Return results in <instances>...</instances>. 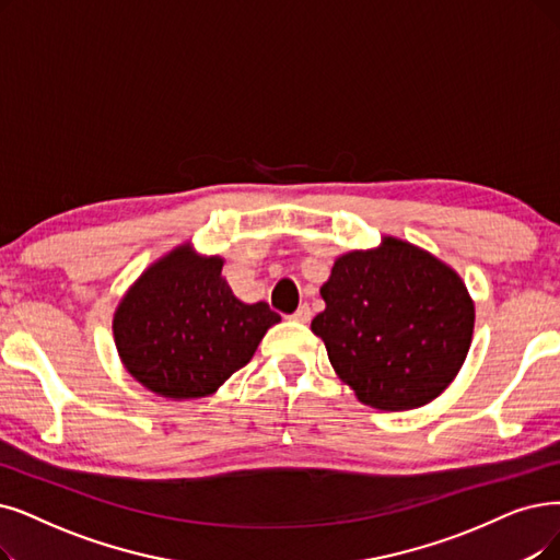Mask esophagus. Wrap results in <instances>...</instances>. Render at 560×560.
Listing matches in <instances>:
<instances>
[{
	"instance_id": "34e87169",
	"label": "esophagus",
	"mask_w": 560,
	"mask_h": 560,
	"mask_svg": "<svg viewBox=\"0 0 560 560\" xmlns=\"http://www.w3.org/2000/svg\"><path fill=\"white\" fill-rule=\"evenodd\" d=\"M310 317H312V312H310V305H307V303L299 305V310H296L294 315H292V319H294V322H299V324H307V322H310Z\"/></svg>"
}]
</instances>
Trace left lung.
Wrapping results in <instances>:
<instances>
[{
  "instance_id": "obj_1",
  "label": "left lung",
  "mask_w": 560,
  "mask_h": 560,
  "mask_svg": "<svg viewBox=\"0 0 560 560\" xmlns=\"http://www.w3.org/2000/svg\"><path fill=\"white\" fill-rule=\"evenodd\" d=\"M312 319L332 370L382 411L428 405L451 386L471 347L476 310L466 284L418 245L384 236L335 259Z\"/></svg>"
}]
</instances>
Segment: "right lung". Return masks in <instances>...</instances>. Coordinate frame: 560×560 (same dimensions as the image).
Masks as SVG:
<instances>
[{
    "label": "right lung",
    "mask_w": 560,
    "mask_h": 560,
    "mask_svg": "<svg viewBox=\"0 0 560 560\" xmlns=\"http://www.w3.org/2000/svg\"><path fill=\"white\" fill-rule=\"evenodd\" d=\"M278 322L268 303L234 296L220 257H202L184 243L128 289L112 330L136 382L161 397L197 399L248 365Z\"/></svg>",
    "instance_id": "1"
}]
</instances>
